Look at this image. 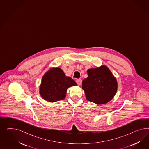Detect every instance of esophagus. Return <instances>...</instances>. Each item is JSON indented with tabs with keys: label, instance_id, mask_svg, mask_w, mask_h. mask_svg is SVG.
Here are the masks:
<instances>
[{
	"label": "esophagus",
	"instance_id": "1",
	"mask_svg": "<svg viewBox=\"0 0 149 149\" xmlns=\"http://www.w3.org/2000/svg\"><path fill=\"white\" fill-rule=\"evenodd\" d=\"M76 82H77V84L78 85H80L81 84V82H82V80L80 79H78L76 80Z\"/></svg>",
	"mask_w": 149,
	"mask_h": 149
}]
</instances>
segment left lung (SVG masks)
Listing matches in <instances>:
<instances>
[{
    "instance_id": "8db88e82",
    "label": "left lung",
    "mask_w": 149,
    "mask_h": 149,
    "mask_svg": "<svg viewBox=\"0 0 149 149\" xmlns=\"http://www.w3.org/2000/svg\"><path fill=\"white\" fill-rule=\"evenodd\" d=\"M88 77L82 82L86 99L97 104H105L113 99L117 90L116 78L107 66L89 69Z\"/></svg>"
}]
</instances>
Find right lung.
Returning <instances> with one entry per match:
<instances>
[{"label":"right lung","instance_id":"add662e5","mask_svg":"<svg viewBox=\"0 0 149 149\" xmlns=\"http://www.w3.org/2000/svg\"><path fill=\"white\" fill-rule=\"evenodd\" d=\"M76 85V82L66 77L61 68H51L42 77L40 94L45 100L55 102L64 99L68 88Z\"/></svg>","mask_w":149,"mask_h":149}]
</instances>
